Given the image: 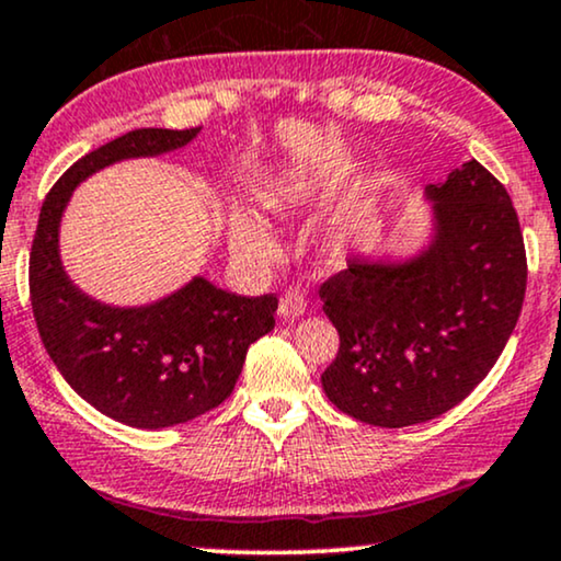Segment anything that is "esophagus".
I'll list each match as a JSON object with an SVG mask.
<instances>
[{"label": "esophagus", "instance_id": "34e87169", "mask_svg": "<svg viewBox=\"0 0 561 561\" xmlns=\"http://www.w3.org/2000/svg\"><path fill=\"white\" fill-rule=\"evenodd\" d=\"M306 295L300 289H285V295L279 298V319L282 321H295L306 313Z\"/></svg>", "mask_w": 561, "mask_h": 561}]
</instances>
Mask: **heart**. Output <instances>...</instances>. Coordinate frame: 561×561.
<instances>
[{
  "instance_id": "heart-1",
  "label": "heart",
  "mask_w": 561,
  "mask_h": 561,
  "mask_svg": "<svg viewBox=\"0 0 561 561\" xmlns=\"http://www.w3.org/2000/svg\"><path fill=\"white\" fill-rule=\"evenodd\" d=\"M266 204L272 208H282V201L276 198V195H268ZM227 234H229V245H232V251H238L240 255H248V259L268 261L276 255V242L272 238V232H268V229L263 227L253 214L234 211L229 216Z\"/></svg>"
}]
</instances>
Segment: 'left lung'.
<instances>
[{
  "instance_id": "obj_1",
  "label": "left lung",
  "mask_w": 561,
  "mask_h": 561,
  "mask_svg": "<svg viewBox=\"0 0 561 561\" xmlns=\"http://www.w3.org/2000/svg\"><path fill=\"white\" fill-rule=\"evenodd\" d=\"M423 198L431 225L415 253H353L321 285L323 313L340 332L323 391L370 426H413L460 404L523 310L525 245L502 182L473 159Z\"/></svg>"
}]
</instances>
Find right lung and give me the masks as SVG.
I'll return each instance as SVG.
<instances>
[{"label":"right lung","instance_id":"obj_1","mask_svg":"<svg viewBox=\"0 0 561 561\" xmlns=\"http://www.w3.org/2000/svg\"><path fill=\"white\" fill-rule=\"evenodd\" d=\"M201 127H144L85 153L46 195L31 248V306L46 353L99 413L133 428H170L232 394L248 347L274 329V295L242 298L195 274L146 306H112L65 272L59 227L80 182L127 159L185 148Z\"/></svg>","mask_w":561,"mask_h":561}]
</instances>
